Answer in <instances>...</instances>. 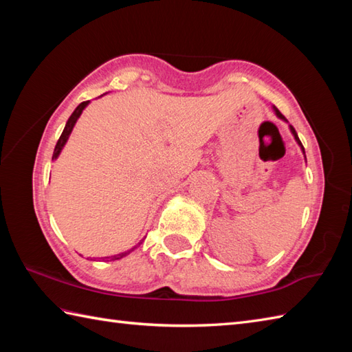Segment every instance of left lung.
Listing matches in <instances>:
<instances>
[{
  "mask_svg": "<svg viewBox=\"0 0 352 352\" xmlns=\"http://www.w3.org/2000/svg\"><path fill=\"white\" fill-rule=\"evenodd\" d=\"M274 109H275V107H274ZM275 113H276V116H278V118H281V119H284V121H286V118H284V116L280 113V110H278V109H275ZM290 131H292V134H294V136H295V139H296L298 144L301 145V148H302V153H304V146H302V144H301V140H300V138H298V134H296L295 129H294V126H292V125H290ZM304 154H305V153H304Z\"/></svg>",
  "mask_w": 352,
  "mask_h": 352,
  "instance_id": "obj_1",
  "label": "left lung"
}]
</instances>
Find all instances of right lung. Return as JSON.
<instances>
[{"instance_id":"1","label":"right lung","mask_w":352,"mask_h":352,"mask_svg":"<svg viewBox=\"0 0 352 352\" xmlns=\"http://www.w3.org/2000/svg\"><path fill=\"white\" fill-rule=\"evenodd\" d=\"M87 104H89V101H83L81 104H78V107H77L76 110H74V113L69 116L68 122H66V125H65V130H63V133H62V136L58 138V140H57V145H56V148H54V154H52V160L57 159L58 154H60L62 148L65 146L66 140H68L69 134H71V131H72V129H74V125H76L77 119H78L80 115H81V111L85 110V107L87 106ZM129 252H130V251H129ZM129 252H122V254H118V256H111V257H104L102 260H118V258H122V257L126 256V254H129Z\"/></svg>"}]
</instances>
